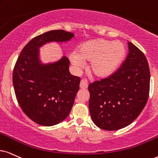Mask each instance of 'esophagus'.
Returning <instances> with one entry per match:
<instances>
[{"mask_svg":"<svg viewBox=\"0 0 158 158\" xmlns=\"http://www.w3.org/2000/svg\"><path fill=\"white\" fill-rule=\"evenodd\" d=\"M88 87V83L87 81L85 79H81L80 81V88L81 89H87Z\"/></svg>","mask_w":158,"mask_h":158,"instance_id":"1","label":"esophagus"}]
</instances>
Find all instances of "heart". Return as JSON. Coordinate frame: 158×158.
<instances>
[{"mask_svg":"<svg viewBox=\"0 0 158 158\" xmlns=\"http://www.w3.org/2000/svg\"><path fill=\"white\" fill-rule=\"evenodd\" d=\"M125 55L126 49L121 41L98 39L81 44L78 55H71L70 60L77 68L84 65L83 60L90 61L89 67L91 72L98 78H106L117 71Z\"/></svg>","mask_w":158,"mask_h":158,"instance_id":"1","label":"heart"}]
</instances>
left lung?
I'll return each mask as SVG.
<instances>
[{"instance_id":"left-lung-1","label":"left lung","mask_w":158,"mask_h":158,"mask_svg":"<svg viewBox=\"0 0 158 158\" xmlns=\"http://www.w3.org/2000/svg\"><path fill=\"white\" fill-rule=\"evenodd\" d=\"M126 58L110 77L89 84V109L100 128L117 131L132 123L147 104L150 72L144 54L131 42Z\"/></svg>"}]
</instances>
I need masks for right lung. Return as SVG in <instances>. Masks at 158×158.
<instances>
[{
  "label": "right lung",
  "mask_w": 158,
  "mask_h": 158,
  "mask_svg": "<svg viewBox=\"0 0 158 158\" xmlns=\"http://www.w3.org/2000/svg\"><path fill=\"white\" fill-rule=\"evenodd\" d=\"M72 37L73 33L55 30L33 38L21 51L14 68L17 102L31 120L43 126L57 125L69 116L81 79L70 73L65 56L54 63L41 64L39 49L47 42H64Z\"/></svg>",
  "instance_id": "1"
}]
</instances>
